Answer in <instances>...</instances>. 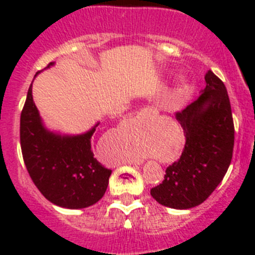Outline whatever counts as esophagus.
<instances>
[{"label": "esophagus", "mask_w": 255, "mask_h": 255, "mask_svg": "<svg viewBox=\"0 0 255 255\" xmlns=\"http://www.w3.org/2000/svg\"><path fill=\"white\" fill-rule=\"evenodd\" d=\"M139 115H140L141 117H145V116H150L152 115V111L150 110H148V108H145V110H141L140 112H139ZM141 159H135L134 163H141Z\"/></svg>", "instance_id": "1"}]
</instances>
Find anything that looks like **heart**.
Segmentation results:
<instances>
[{
	"label": "heart",
	"instance_id": "1",
	"mask_svg": "<svg viewBox=\"0 0 255 255\" xmlns=\"http://www.w3.org/2000/svg\"><path fill=\"white\" fill-rule=\"evenodd\" d=\"M180 88H181V89H186V88H188V83H186V80H181V82H180Z\"/></svg>",
	"mask_w": 255,
	"mask_h": 255
}]
</instances>
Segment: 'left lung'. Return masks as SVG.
Instances as JSON below:
<instances>
[{"label":"left lung","mask_w":255,"mask_h":255,"mask_svg":"<svg viewBox=\"0 0 255 255\" xmlns=\"http://www.w3.org/2000/svg\"><path fill=\"white\" fill-rule=\"evenodd\" d=\"M204 79L199 98L176 112L186 138L181 157L166 168L162 184L150 189V195L164 207L189 209L202 204L231 163L235 129L229 94L211 70Z\"/></svg>","instance_id":"obj_1"}]
</instances>
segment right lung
<instances>
[{
    "instance_id": "1",
    "label": "right lung",
    "mask_w": 255,
    "mask_h": 255,
    "mask_svg": "<svg viewBox=\"0 0 255 255\" xmlns=\"http://www.w3.org/2000/svg\"><path fill=\"white\" fill-rule=\"evenodd\" d=\"M98 125L80 135L49 131L33 101L30 84L20 116V144L31 180L51 203L80 209L105 195L112 171L97 161L92 150V135Z\"/></svg>"
}]
</instances>
